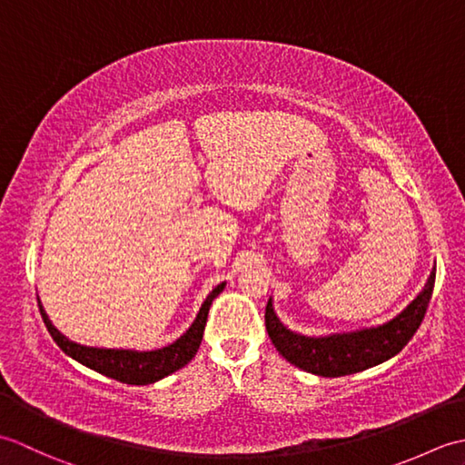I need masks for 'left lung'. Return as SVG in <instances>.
Wrapping results in <instances>:
<instances>
[{
    "label": "left lung",
    "instance_id": "obj_1",
    "mask_svg": "<svg viewBox=\"0 0 465 465\" xmlns=\"http://www.w3.org/2000/svg\"><path fill=\"white\" fill-rule=\"evenodd\" d=\"M433 283H436V270L431 272L426 288L418 298L398 318L380 328L335 333L328 338H305L285 328L273 313L270 300L265 305V330L275 350L295 368L323 375V378H341V375L373 368L406 348L428 312Z\"/></svg>",
    "mask_w": 465,
    "mask_h": 465
}]
</instances>
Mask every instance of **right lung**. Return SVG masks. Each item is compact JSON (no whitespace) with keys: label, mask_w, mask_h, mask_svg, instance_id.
Masks as SVG:
<instances>
[{"label":"right lung","mask_w":465,"mask_h":465,"mask_svg":"<svg viewBox=\"0 0 465 465\" xmlns=\"http://www.w3.org/2000/svg\"><path fill=\"white\" fill-rule=\"evenodd\" d=\"M225 283H220L217 288L207 295L200 313H197L195 322L192 328L187 330L180 340H175L172 345H165L162 350L153 351H132V350H100V348H87V345H80L72 340H67L64 333H59L54 323L49 322L47 313L42 308V302L39 303V312H42V318L47 331L52 333L54 341L62 348L69 358L80 361L87 368L104 373L107 378L117 380L122 383L130 385H147L157 380L165 378L177 370H182L185 363H190L195 351L200 350V343L203 338L205 322H207V312H210V305L213 298L220 295Z\"/></svg>","instance_id":"right-lung-1"}]
</instances>
